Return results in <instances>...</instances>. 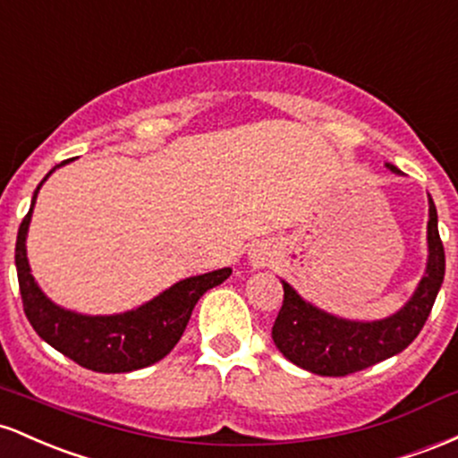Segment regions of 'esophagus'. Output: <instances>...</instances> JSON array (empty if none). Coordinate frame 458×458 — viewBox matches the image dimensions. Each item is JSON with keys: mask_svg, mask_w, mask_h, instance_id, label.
<instances>
[{"mask_svg": "<svg viewBox=\"0 0 458 458\" xmlns=\"http://www.w3.org/2000/svg\"><path fill=\"white\" fill-rule=\"evenodd\" d=\"M255 266H264V255H255Z\"/></svg>", "mask_w": 458, "mask_h": 458, "instance_id": "1", "label": "esophagus"}]
</instances>
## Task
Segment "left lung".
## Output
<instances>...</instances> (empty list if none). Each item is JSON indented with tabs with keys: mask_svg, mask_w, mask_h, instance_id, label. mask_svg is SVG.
I'll list each match as a JSON object with an SVG mask.
<instances>
[{
	"mask_svg": "<svg viewBox=\"0 0 458 458\" xmlns=\"http://www.w3.org/2000/svg\"><path fill=\"white\" fill-rule=\"evenodd\" d=\"M392 171L395 168L387 164ZM428 268L418 290L395 316L378 322H351L328 316L284 284V305L272 325V340L285 359L320 377H348L383 359L394 357L422 331L444 284L445 253L437 229V209L430 199Z\"/></svg>",
	"mask_w": 458,
	"mask_h": 458,
	"instance_id": "8db88e82",
	"label": "left lung"
}]
</instances>
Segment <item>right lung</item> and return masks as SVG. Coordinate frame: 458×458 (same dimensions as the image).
<instances>
[{
	"mask_svg": "<svg viewBox=\"0 0 458 458\" xmlns=\"http://www.w3.org/2000/svg\"><path fill=\"white\" fill-rule=\"evenodd\" d=\"M32 208L19 225L17 249H14L23 311L34 331L49 346L92 372H131L160 361L183 335L199 298L231 275L229 268H223L201 276H190L147 305L138 307L136 311L118 313V316H80L60 310L38 290L34 276L30 275L25 233H28Z\"/></svg>",
	"mask_w": 458,
	"mask_h": 458,
	"instance_id": "add662e5",
	"label": "right lung"
}]
</instances>
